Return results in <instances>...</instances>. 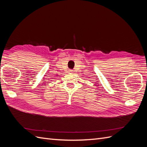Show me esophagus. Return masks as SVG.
I'll list each match as a JSON object with an SVG mask.
<instances>
[{
    "label": "esophagus",
    "instance_id": "1",
    "mask_svg": "<svg viewBox=\"0 0 147 147\" xmlns=\"http://www.w3.org/2000/svg\"><path fill=\"white\" fill-rule=\"evenodd\" d=\"M69 72H70V73H71V74H72V73H73V70H69Z\"/></svg>",
    "mask_w": 147,
    "mask_h": 147
}]
</instances>
